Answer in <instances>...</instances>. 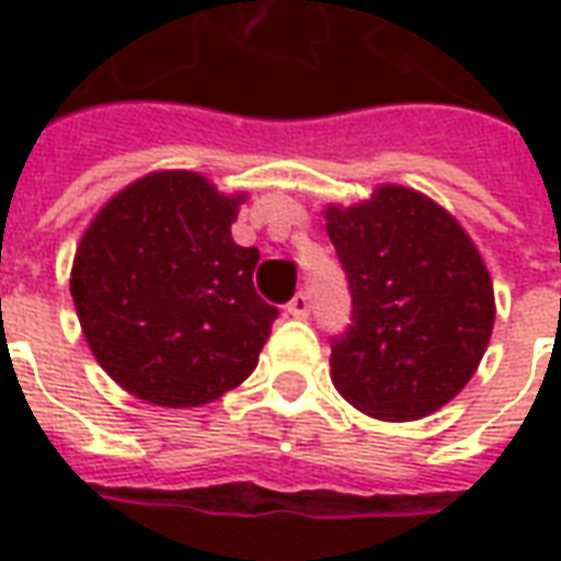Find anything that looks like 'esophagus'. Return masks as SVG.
<instances>
[{
  "mask_svg": "<svg viewBox=\"0 0 561 561\" xmlns=\"http://www.w3.org/2000/svg\"><path fill=\"white\" fill-rule=\"evenodd\" d=\"M285 309H288V316H294V318H306L309 316V297H306L304 291H297L291 297V304L285 306Z\"/></svg>",
  "mask_w": 561,
  "mask_h": 561,
  "instance_id": "esophagus-1",
  "label": "esophagus"
}]
</instances>
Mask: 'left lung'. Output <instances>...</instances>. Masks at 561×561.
<instances>
[{
    "label": "left lung",
    "instance_id": "8db88e82",
    "mask_svg": "<svg viewBox=\"0 0 561 561\" xmlns=\"http://www.w3.org/2000/svg\"><path fill=\"white\" fill-rule=\"evenodd\" d=\"M324 219L352 288V324L330 345L333 388L376 421L438 412L469 385L493 333V279L478 245L405 185L330 204Z\"/></svg>",
    "mask_w": 561,
    "mask_h": 561
}]
</instances>
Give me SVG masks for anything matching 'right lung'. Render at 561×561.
<instances>
[{"instance_id":"1","label":"right lung","mask_w":561,"mask_h":561,"mask_svg":"<svg viewBox=\"0 0 561 561\" xmlns=\"http://www.w3.org/2000/svg\"><path fill=\"white\" fill-rule=\"evenodd\" d=\"M243 201L195 171H152L116 192L80 237V328L131 397L195 409L252 376L279 309L255 294V245L233 243Z\"/></svg>"}]
</instances>
